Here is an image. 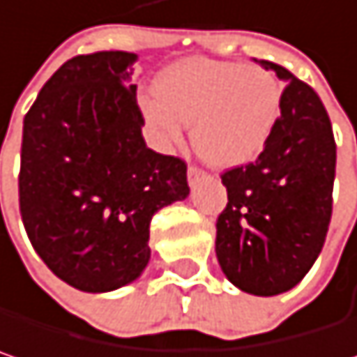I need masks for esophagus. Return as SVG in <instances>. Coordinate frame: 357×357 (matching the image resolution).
I'll return each mask as SVG.
<instances>
[{
    "instance_id": "1",
    "label": "esophagus",
    "mask_w": 357,
    "mask_h": 357,
    "mask_svg": "<svg viewBox=\"0 0 357 357\" xmlns=\"http://www.w3.org/2000/svg\"><path fill=\"white\" fill-rule=\"evenodd\" d=\"M202 178H204V172L200 167H196V165L188 167V181H190V185H196V181Z\"/></svg>"
}]
</instances>
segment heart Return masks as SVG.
I'll return each instance as SVG.
<instances>
[{
    "label": "heart",
    "instance_id": "heart-1",
    "mask_svg": "<svg viewBox=\"0 0 357 357\" xmlns=\"http://www.w3.org/2000/svg\"><path fill=\"white\" fill-rule=\"evenodd\" d=\"M155 96L141 100L155 139L176 145L183 124H192L196 153L218 169L255 161L282 112V87L270 71L200 56L163 71Z\"/></svg>",
    "mask_w": 357,
    "mask_h": 357
}]
</instances>
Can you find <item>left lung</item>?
I'll list each match as a JSON object with an SVG mask.
<instances>
[{
  "label": "left lung",
  "instance_id": "left-lung-1",
  "mask_svg": "<svg viewBox=\"0 0 357 357\" xmlns=\"http://www.w3.org/2000/svg\"><path fill=\"white\" fill-rule=\"evenodd\" d=\"M257 63L286 83L282 112L261 155L220 176L229 202L216 220V257L239 290L275 296L294 288L323 249L337 153L314 89L282 65Z\"/></svg>",
  "mask_w": 357,
  "mask_h": 357
}]
</instances>
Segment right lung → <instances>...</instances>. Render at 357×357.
I'll return each mask as SVG.
<instances>
[{
	"mask_svg": "<svg viewBox=\"0 0 357 357\" xmlns=\"http://www.w3.org/2000/svg\"><path fill=\"white\" fill-rule=\"evenodd\" d=\"M139 56L69 59L24 118L20 212L49 270L83 292L135 282L149 264L153 214L188 198V165L149 149L130 85Z\"/></svg>",
	"mask_w": 357,
	"mask_h": 357,
	"instance_id": "obj_1",
	"label": "right lung"
}]
</instances>
